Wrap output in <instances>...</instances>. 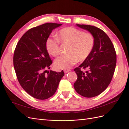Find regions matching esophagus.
Returning a JSON list of instances; mask_svg holds the SVG:
<instances>
[{"label":"esophagus","mask_w":129,"mask_h":129,"mask_svg":"<svg viewBox=\"0 0 129 129\" xmlns=\"http://www.w3.org/2000/svg\"><path fill=\"white\" fill-rule=\"evenodd\" d=\"M70 71V70H64V73H68V72H69Z\"/></svg>","instance_id":"1"}]
</instances>
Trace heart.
<instances>
[{"label":"heart","instance_id":"heart-1","mask_svg":"<svg viewBox=\"0 0 129 129\" xmlns=\"http://www.w3.org/2000/svg\"><path fill=\"white\" fill-rule=\"evenodd\" d=\"M59 43L68 44V54L57 58L55 67L59 69H69L79 60L83 61L89 56L94 45V38L90 32L73 27H68L59 31L57 38H48L46 47L48 52L54 57L59 54Z\"/></svg>","mask_w":129,"mask_h":129}]
</instances>
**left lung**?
I'll return each instance as SVG.
<instances>
[{
	"instance_id": "left-lung-1",
	"label": "left lung",
	"mask_w": 129,
	"mask_h": 129,
	"mask_svg": "<svg viewBox=\"0 0 129 129\" xmlns=\"http://www.w3.org/2000/svg\"><path fill=\"white\" fill-rule=\"evenodd\" d=\"M77 25L93 35L94 45L89 56L74 69L77 79L73 86L82 96L94 97L102 93L111 82L116 65V52L111 40L101 28L89 25Z\"/></svg>"
}]
</instances>
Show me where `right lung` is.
Segmentation results:
<instances>
[{
  "label": "right lung",
  "mask_w": 129,
  "mask_h": 129,
  "mask_svg": "<svg viewBox=\"0 0 129 129\" xmlns=\"http://www.w3.org/2000/svg\"><path fill=\"white\" fill-rule=\"evenodd\" d=\"M61 24L45 23L30 28L21 37L14 50L13 66L22 88L35 98L44 100L57 89L63 71L47 72L52 60L46 47V42L54 28Z\"/></svg>",
  "instance_id": "obj_1"
}]
</instances>
